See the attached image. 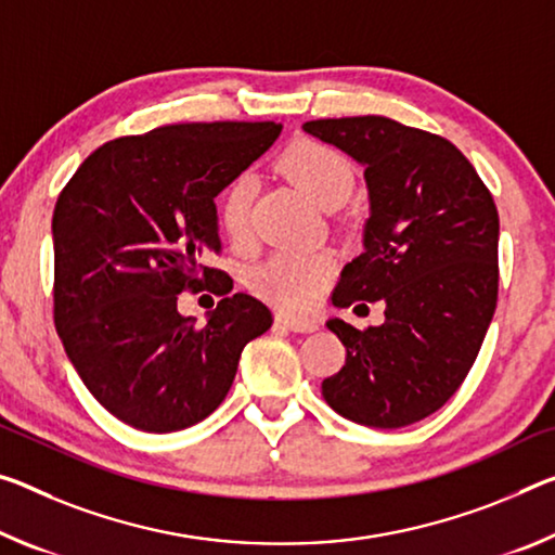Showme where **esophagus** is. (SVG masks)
I'll return each instance as SVG.
<instances>
[{
    "mask_svg": "<svg viewBox=\"0 0 555 555\" xmlns=\"http://www.w3.org/2000/svg\"><path fill=\"white\" fill-rule=\"evenodd\" d=\"M276 325H284V328L294 331V333H313V331H319V323H315V321L296 319V315H288V313H276Z\"/></svg>",
    "mask_w": 555,
    "mask_h": 555,
    "instance_id": "1",
    "label": "esophagus"
}]
</instances>
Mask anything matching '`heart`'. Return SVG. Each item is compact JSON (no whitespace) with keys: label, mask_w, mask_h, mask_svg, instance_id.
Listing matches in <instances>:
<instances>
[{"label":"heart","mask_w":555,"mask_h":555,"mask_svg":"<svg viewBox=\"0 0 555 555\" xmlns=\"http://www.w3.org/2000/svg\"><path fill=\"white\" fill-rule=\"evenodd\" d=\"M281 172L323 209L336 199H348L356 182L353 165L348 157L319 140H296L281 155ZM251 197L254 180L249 175H240L224 190L222 205H219V222L232 242H244L249 234ZM331 274L333 259L328 254L279 251L259 269H254L251 288L284 311H309L319 301Z\"/></svg>","instance_id":"b5f03b06"}]
</instances>
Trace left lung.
<instances>
[{"mask_svg": "<svg viewBox=\"0 0 555 555\" xmlns=\"http://www.w3.org/2000/svg\"><path fill=\"white\" fill-rule=\"evenodd\" d=\"M304 130L365 170L363 251L343 267L333 306H385V323L367 331L325 323L346 365L321 383L323 400L365 427L412 425L464 383L494 319V199L450 140L392 118L309 120Z\"/></svg>", "mask_w": 555, "mask_h": 555, "instance_id": "left-lung-1", "label": "left lung"}]
</instances>
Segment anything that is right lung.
<instances>
[{"instance_id":"1","label":"right lung","mask_w":555,"mask_h":555,"mask_svg":"<svg viewBox=\"0 0 555 555\" xmlns=\"http://www.w3.org/2000/svg\"><path fill=\"white\" fill-rule=\"evenodd\" d=\"M276 122H182L93 151L59 195L54 321L88 392L143 433H178L222 404L244 346L271 311L205 267L219 251L215 197L274 145ZM223 296L195 330L184 287Z\"/></svg>"}]
</instances>
